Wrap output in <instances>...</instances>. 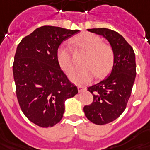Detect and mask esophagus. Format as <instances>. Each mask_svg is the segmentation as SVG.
Returning a JSON list of instances; mask_svg holds the SVG:
<instances>
[{
    "instance_id": "esophagus-1",
    "label": "esophagus",
    "mask_w": 150,
    "mask_h": 150,
    "mask_svg": "<svg viewBox=\"0 0 150 150\" xmlns=\"http://www.w3.org/2000/svg\"><path fill=\"white\" fill-rule=\"evenodd\" d=\"M86 88L85 87V86H78V91L79 92H82V91H85Z\"/></svg>"
}]
</instances>
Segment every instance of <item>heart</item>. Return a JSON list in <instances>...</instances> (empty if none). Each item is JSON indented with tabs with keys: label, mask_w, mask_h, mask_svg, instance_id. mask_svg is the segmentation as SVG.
I'll use <instances>...</instances> for the list:
<instances>
[{
	"label": "heart",
	"mask_w": 150,
	"mask_h": 150,
	"mask_svg": "<svg viewBox=\"0 0 150 150\" xmlns=\"http://www.w3.org/2000/svg\"><path fill=\"white\" fill-rule=\"evenodd\" d=\"M71 42L75 48L86 52L81 62L83 66L74 70L70 75V79L73 83H86L91 81L95 75L96 78H102L110 71L115 61L114 51L110 45L102 43L99 36L83 33L75 36ZM56 58L61 69L69 74L74 66L69 47L62 44L57 50Z\"/></svg>",
	"instance_id": "b5f03b06"
}]
</instances>
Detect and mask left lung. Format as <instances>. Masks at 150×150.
I'll use <instances>...</instances> for the list:
<instances>
[{
    "mask_svg": "<svg viewBox=\"0 0 150 150\" xmlns=\"http://www.w3.org/2000/svg\"><path fill=\"white\" fill-rule=\"evenodd\" d=\"M87 30L109 41L115 55L109 76L87 88L93 95V102L83 107L87 119L102 126L117 119L126 109L136 77L135 54L133 47L117 32L106 28Z\"/></svg>",
    "mask_w": 150,
    "mask_h": 150,
    "instance_id": "8db88e82",
    "label": "left lung"
}]
</instances>
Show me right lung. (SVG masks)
<instances>
[{"instance_id":"1","label":"right lung","mask_w":150,"mask_h":150,"mask_svg":"<svg viewBox=\"0 0 150 150\" xmlns=\"http://www.w3.org/2000/svg\"><path fill=\"white\" fill-rule=\"evenodd\" d=\"M78 32L42 26L17 46L13 66L17 100L28 119L40 127H51L60 122L65 101L78 93L56 58L61 43Z\"/></svg>"}]
</instances>
